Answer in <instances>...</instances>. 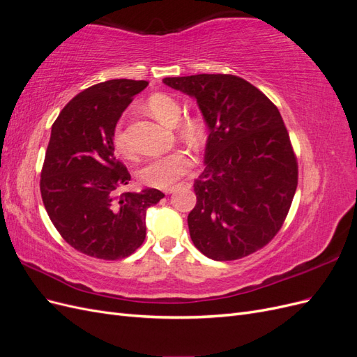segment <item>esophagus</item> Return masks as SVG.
<instances>
[{
	"label": "esophagus",
	"mask_w": 357,
	"mask_h": 357,
	"mask_svg": "<svg viewBox=\"0 0 357 357\" xmlns=\"http://www.w3.org/2000/svg\"><path fill=\"white\" fill-rule=\"evenodd\" d=\"M178 189V186H172V188H168V189H165L164 192L165 193H172V192H176Z\"/></svg>",
	"instance_id": "esophagus-1"
}]
</instances>
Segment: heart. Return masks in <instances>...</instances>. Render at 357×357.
Returning <instances> with one entry per match:
<instances>
[{"label": "heart", "instance_id": "b5f03b06", "mask_svg": "<svg viewBox=\"0 0 357 357\" xmlns=\"http://www.w3.org/2000/svg\"><path fill=\"white\" fill-rule=\"evenodd\" d=\"M147 112L156 117L159 122L168 126L176 125L177 132L181 138L188 139L192 144H199L205 134L204 119L199 114H185L181 116V107L177 100L167 93H153L146 101ZM114 149L121 155H131L128 137L122 129V125H117L113 134ZM195 164V158L186 149H177L172 152L150 159L138 171V178L146 186L167 189L185 177Z\"/></svg>", "mask_w": 357, "mask_h": 357}]
</instances>
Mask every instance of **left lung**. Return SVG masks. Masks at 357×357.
Returning <instances> with one entry per match:
<instances>
[{"label": "left lung", "instance_id": "8db88e82", "mask_svg": "<svg viewBox=\"0 0 357 357\" xmlns=\"http://www.w3.org/2000/svg\"><path fill=\"white\" fill-rule=\"evenodd\" d=\"M195 96L208 125L205 168L193 183L190 238L214 261L261 250L282 229L298 186V162L278 109L232 74L167 77Z\"/></svg>", "mask_w": 357, "mask_h": 357}]
</instances>
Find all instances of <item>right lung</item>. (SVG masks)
<instances>
[{
  "label": "right lung",
  "mask_w": 357,
  "mask_h": 357,
  "mask_svg": "<svg viewBox=\"0 0 357 357\" xmlns=\"http://www.w3.org/2000/svg\"><path fill=\"white\" fill-rule=\"evenodd\" d=\"M149 82L116 79L84 89L52 125L40 192L61 236L75 250L104 261L128 257L146 238V211L165 195L123 192L131 180L114 155V128Z\"/></svg>",
  "instance_id": "1"
}]
</instances>
